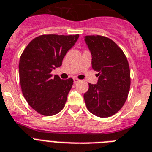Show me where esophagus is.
Segmentation results:
<instances>
[{
    "mask_svg": "<svg viewBox=\"0 0 152 152\" xmlns=\"http://www.w3.org/2000/svg\"><path fill=\"white\" fill-rule=\"evenodd\" d=\"M73 82H74V83L76 84L78 82H80V80H79V79H77V78H74L73 79Z\"/></svg>",
    "mask_w": 152,
    "mask_h": 152,
    "instance_id": "obj_1",
    "label": "esophagus"
}]
</instances>
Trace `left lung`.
<instances>
[{
	"label": "left lung",
	"instance_id": "obj_1",
	"mask_svg": "<svg viewBox=\"0 0 152 152\" xmlns=\"http://www.w3.org/2000/svg\"><path fill=\"white\" fill-rule=\"evenodd\" d=\"M84 38L91 52L92 67L99 76L97 84L89 83L83 95L86 108L97 117H110L121 109L129 93L131 72L127 57L107 37Z\"/></svg>",
	"mask_w": 152,
	"mask_h": 152
}]
</instances>
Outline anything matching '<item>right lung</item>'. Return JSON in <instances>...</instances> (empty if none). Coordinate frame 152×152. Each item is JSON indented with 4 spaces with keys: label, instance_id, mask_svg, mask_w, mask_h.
Wrapping results in <instances>:
<instances>
[{
    "label": "right lung",
    "instance_id": "add662e5",
    "mask_svg": "<svg viewBox=\"0 0 152 152\" xmlns=\"http://www.w3.org/2000/svg\"><path fill=\"white\" fill-rule=\"evenodd\" d=\"M78 38L79 35H42L23 51L19 61L21 91L31 107L42 115H55L65 107L73 80L53 77L51 72L61 66Z\"/></svg>",
    "mask_w": 152,
    "mask_h": 152
}]
</instances>
